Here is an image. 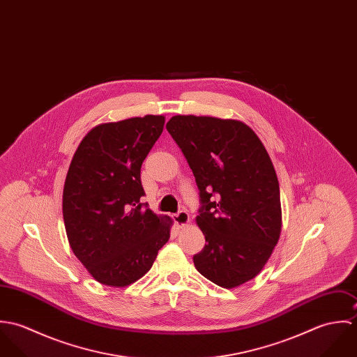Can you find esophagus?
<instances>
[{
  "mask_svg": "<svg viewBox=\"0 0 357 357\" xmlns=\"http://www.w3.org/2000/svg\"><path fill=\"white\" fill-rule=\"evenodd\" d=\"M172 218H173V221L176 222L177 227H184V225H187L190 222V214L185 210L177 211L176 214L172 215Z\"/></svg>",
  "mask_w": 357,
  "mask_h": 357,
  "instance_id": "1",
  "label": "esophagus"
}]
</instances>
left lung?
<instances>
[{"mask_svg":"<svg viewBox=\"0 0 357 357\" xmlns=\"http://www.w3.org/2000/svg\"><path fill=\"white\" fill-rule=\"evenodd\" d=\"M166 129L184 153L199 190L197 224L206 245L194 264L224 289L255 278L282 229L280 191L272 160L241 121L176 115Z\"/></svg>","mask_w":357,"mask_h":357,"instance_id":"obj_1","label":"left lung"}]
</instances>
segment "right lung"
Wrapping results in <instances>:
<instances>
[{
    "instance_id": "1",
    "label": "right lung",
    "mask_w": 357,
    "mask_h": 357,
    "mask_svg": "<svg viewBox=\"0 0 357 357\" xmlns=\"http://www.w3.org/2000/svg\"><path fill=\"white\" fill-rule=\"evenodd\" d=\"M165 116L93 128L70 163L63 218L73 253L102 284L125 287L144 276L170 238L172 220L140 204V172Z\"/></svg>"
}]
</instances>
